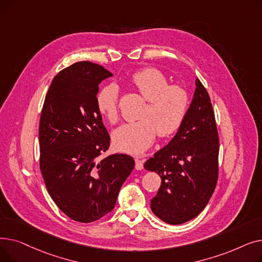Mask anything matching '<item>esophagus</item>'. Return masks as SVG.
<instances>
[{"instance_id":"1","label":"esophagus","mask_w":262,"mask_h":262,"mask_svg":"<svg viewBox=\"0 0 262 262\" xmlns=\"http://www.w3.org/2000/svg\"><path fill=\"white\" fill-rule=\"evenodd\" d=\"M135 162H136V170H142L143 169V160L139 159V158H136L135 159Z\"/></svg>"}]
</instances>
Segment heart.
Here are the masks:
<instances>
[{
    "label": "heart",
    "instance_id": "heart-1",
    "mask_svg": "<svg viewBox=\"0 0 262 262\" xmlns=\"http://www.w3.org/2000/svg\"><path fill=\"white\" fill-rule=\"evenodd\" d=\"M133 84L147 101L139 121L123 124L114 132L115 146L122 152L139 155L153 144L156 135L167 137L181 127L188 110V93L180 85H169L159 70L147 68L136 72ZM99 112L110 122L119 119V88L103 87L96 95Z\"/></svg>",
    "mask_w": 262,
    "mask_h": 262
}]
</instances>
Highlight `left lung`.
Instances as JSON below:
<instances>
[{"mask_svg": "<svg viewBox=\"0 0 262 262\" xmlns=\"http://www.w3.org/2000/svg\"><path fill=\"white\" fill-rule=\"evenodd\" d=\"M186 117L172 140L144 163L161 185L150 209L163 222L183 224L208 204L217 181L219 137L210 98L199 78Z\"/></svg>", "mask_w": 262, "mask_h": 262, "instance_id": "8db88e82", "label": "left lung"}]
</instances>
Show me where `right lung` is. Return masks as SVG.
<instances>
[{
    "instance_id": "1",
    "label": "right lung",
    "mask_w": 262,
    "mask_h": 262,
    "mask_svg": "<svg viewBox=\"0 0 262 262\" xmlns=\"http://www.w3.org/2000/svg\"><path fill=\"white\" fill-rule=\"evenodd\" d=\"M102 66L79 61L52 80L39 124L40 170L49 194L70 219L90 223L115 208L119 191L135 167L133 157L101 158L110 137L96 106Z\"/></svg>"
}]
</instances>
